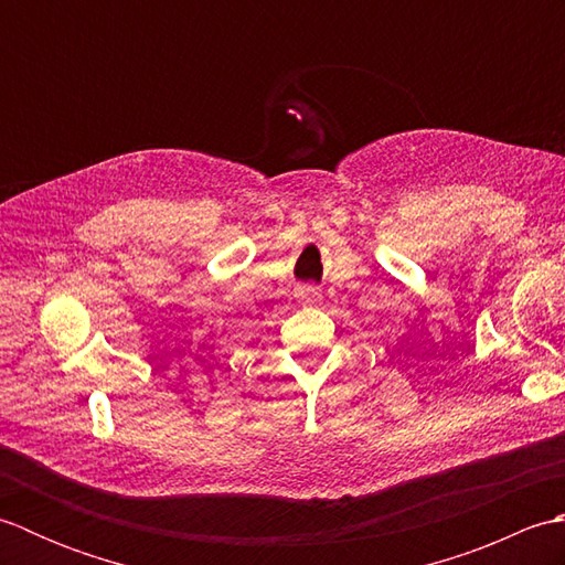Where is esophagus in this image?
I'll list each match as a JSON object with an SVG mask.
<instances>
[{
    "instance_id": "esophagus-1",
    "label": "esophagus",
    "mask_w": 565,
    "mask_h": 565,
    "mask_svg": "<svg viewBox=\"0 0 565 565\" xmlns=\"http://www.w3.org/2000/svg\"><path fill=\"white\" fill-rule=\"evenodd\" d=\"M301 296H303V301H308V303H318L320 301V291L316 289V286H306V289L301 291Z\"/></svg>"
}]
</instances>
